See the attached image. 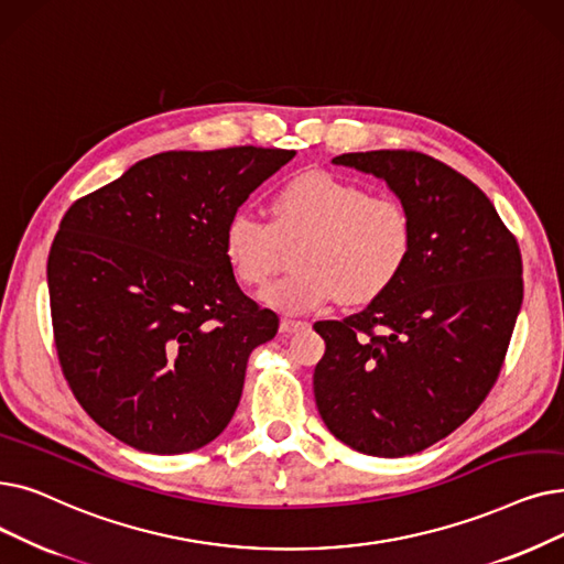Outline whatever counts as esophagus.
Instances as JSON below:
<instances>
[{"instance_id":"obj_1","label":"esophagus","mask_w":564,"mask_h":564,"mask_svg":"<svg viewBox=\"0 0 564 564\" xmlns=\"http://www.w3.org/2000/svg\"><path fill=\"white\" fill-rule=\"evenodd\" d=\"M304 327H306L304 321H292V317H283L281 325H279L281 334H292V332H300V329H304Z\"/></svg>"}]
</instances>
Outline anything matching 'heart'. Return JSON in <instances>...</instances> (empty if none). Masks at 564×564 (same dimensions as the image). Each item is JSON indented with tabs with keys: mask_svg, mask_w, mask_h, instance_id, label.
I'll return each mask as SVG.
<instances>
[{
	"mask_svg": "<svg viewBox=\"0 0 564 564\" xmlns=\"http://www.w3.org/2000/svg\"><path fill=\"white\" fill-rule=\"evenodd\" d=\"M292 251L297 272L260 295L269 308L308 313L338 300L361 306L380 300L405 272L412 226L389 195L311 170L274 193L269 224L237 212L224 228V258L243 288L267 285Z\"/></svg>",
	"mask_w": 564,
	"mask_h": 564,
	"instance_id": "obj_1",
	"label": "heart"
}]
</instances>
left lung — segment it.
Returning <instances> with one entry per match:
<instances>
[{
	"instance_id": "left-lung-1",
	"label": "left lung",
	"mask_w": 564,
	"mask_h": 564,
	"mask_svg": "<svg viewBox=\"0 0 564 564\" xmlns=\"http://www.w3.org/2000/svg\"><path fill=\"white\" fill-rule=\"evenodd\" d=\"M332 163L387 182L408 212L412 253L380 300L313 325L325 338L315 405L361 454H417L468 420L498 380L523 302L519 243L479 186L422 152Z\"/></svg>"
}]
</instances>
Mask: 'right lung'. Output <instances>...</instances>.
Listing matches in <instances>:
<instances>
[{
	"instance_id": "add662e5",
	"label": "right lung",
	"mask_w": 564,
	"mask_h": 564,
	"mask_svg": "<svg viewBox=\"0 0 564 564\" xmlns=\"http://www.w3.org/2000/svg\"><path fill=\"white\" fill-rule=\"evenodd\" d=\"M295 152H163L76 200L47 256L68 387L133 449L184 454L224 433L249 355L279 329L239 290L224 228Z\"/></svg>"
}]
</instances>
